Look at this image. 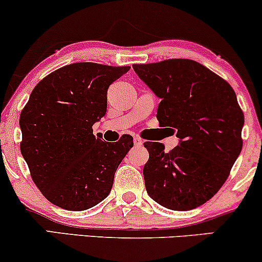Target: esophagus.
<instances>
[{
  "label": "esophagus",
  "instance_id": "1",
  "mask_svg": "<svg viewBox=\"0 0 262 262\" xmlns=\"http://www.w3.org/2000/svg\"><path fill=\"white\" fill-rule=\"evenodd\" d=\"M143 143H144V141L141 140L139 137H134V144L137 145V146H141V145H143Z\"/></svg>",
  "mask_w": 262,
  "mask_h": 262
}]
</instances>
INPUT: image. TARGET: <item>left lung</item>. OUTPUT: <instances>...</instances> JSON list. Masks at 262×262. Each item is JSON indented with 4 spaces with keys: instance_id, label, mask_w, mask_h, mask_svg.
I'll return each instance as SVG.
<instances>
[{
    "instance_id": "obj_1",
    "label": "left lung",
    "mask_w": 262,
    "mask_h": 262,
    "mask_svg": "<svg viewBox=\"0 0 262 262\" xmlns=\"http://www.w3.org/2000/svg\"><path fill=\"white\" fill-rule=\"evenodd\" d=\"M138 77L161 99L157 119L177 133L179 143L165 152L147 141L145 188L166 209L188 211L210 200L228 178L242 151L244 115L232 86L191 59L133 64Z\"/></svg>"
}]
</instances>
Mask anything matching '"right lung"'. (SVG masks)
I'll list each match as a JSON object with an SVG mask.
<instances>
[{
	"mask_svg": "<svg viewBox=\"0 0 262 262\" xmlns=\"http://www.w3.org/2000/svg\"><path fill=\"white\" fill-rule=\"evenodd\" d=\"M130 69L81 62L52 72L31 91L20 113V152L36 187L56 206L84 211L112 189L133 137L116 143L93 134L107 111V90Z\"/></svg>",
	"mask_w": 262,
	"mask_h": 262,
	"instance_id": "obj_1",
	"label": "right lung"
}]
</instances>
